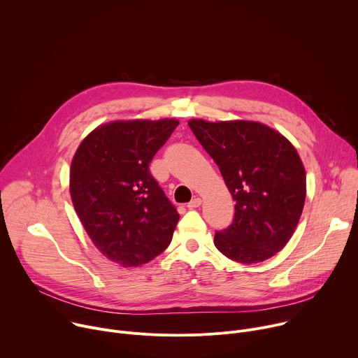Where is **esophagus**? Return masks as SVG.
Masks as SVG:
<instances>
[{
  "mask_svg": "<svg viewBox=\"0 0 358 358\" xmlns=\"http://www.w3.org/2000/svg\"><path fill=\"white\" fill-rule=\"evenodd\" d=\"M201 198H194V199H191L188 203H187V207L189 208V210H194V208H198L199 206H201Z\"/></svg>",
  "mask_w": 358,
  "mask_h": 358,
  "instance_id": "esophagus-1",
  "label": "esophagus"
}]
</instances>
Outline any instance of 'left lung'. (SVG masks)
<instances>
[{
  "label": "left lung",
  "instance_id": "left-lung-1",
  "mask_svg": "<svg viewBox=\"0 0 358 358\" xmlns=\"http://www.w3.org/2000/svg\"><path fill=\"white\" fill-rule=\"evenodd\" d=\"M188 126L236 202L232 224L215 232L217 249L245 265L272 258L292 238L304 206L306 173L296 148L258 122L192 119Z\"/></svg>",
  "mask_w": 358,
  "mask_h": 358
}]
</instances>
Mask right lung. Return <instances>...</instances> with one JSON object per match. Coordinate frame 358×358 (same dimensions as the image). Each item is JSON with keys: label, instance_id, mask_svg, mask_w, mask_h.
I'll list each match as a JSON object with an SVG mask.
<instances>
[{"label": "right lung", "instance_id": "1", "mask_svg": "<svg viewBox=\"0 0 358 358\" xmlns=\"http://www.w3.org/2000/svg\"><path fill=\"white\" fill-rule=\"evenodd\" d=\"M177 126L176 119L101 124L73 156L75 211L94 246L124 268L159 257L180 220L148 167Z\"/></svg>", "mask_w": 358, "mask_h": 358}]
</instances>
